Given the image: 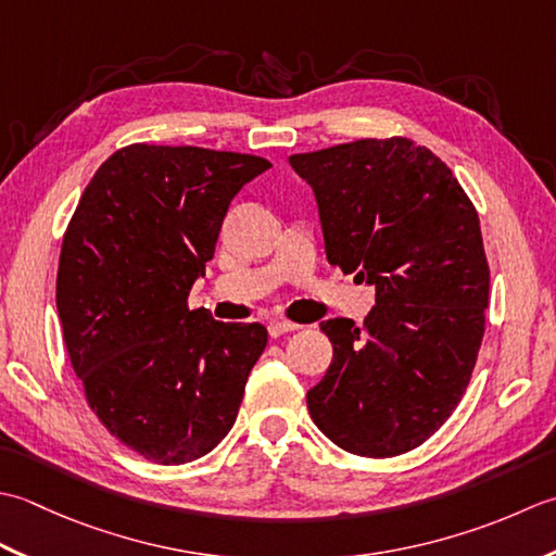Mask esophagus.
I'll return each mask as SVG.
<instances>
[{
	"instance_id": "1",
	"label": "esophagus",
	"mask_w": 556,
	"mask_h": 556,
	"mask_svg": "<svg viewBox=\"0 0 556 556\" xmlns=\"http://www.w3.org/2000/svg\"><path fill=\"white\" fill-rule=\"evenodd\" d=\"M298 328H300V324L288 321V319H270V321H268V333H270V338H280V336H286V333L298 331Z\"/></svg>"
}]
</instances>
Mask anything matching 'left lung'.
<instances>
[{"instance_id": "8db88e82", "label": "left lung", "mask_w": 556, "mask_h": 556, "mask_svg": "<svg viewBox=\"0 0 556 556\" xmlns=\"http://www.w3.org/2000/svg\"><path fill=\"white\" fill-rule=\"evenodd\" d=\"M290 165L314 189L328 264L377 286L365 324H321L333 359L309 415L350 453L401 456L448 420L478 362L490 304L478 211L451 167L405 136Z\"/></svg>"}]
</instances>
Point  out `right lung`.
<instances>
[{
	"instance_id": "right-lung-1",
	"label": "right lung",
	"mask_w": 556,
	"mask_h": 556,
	"mask_svg": "<svg viewBox=\"0 0 556 556\" xmlns=\"http://www.w3.org/2000/svg\"><path fill=\"white\" fill-rule=\"evenodd\" d=\"M268 167L247 153L131 143L98 167L66 225V353L100 425L146 460H197L237 420L268 331L215 321L187 300L230 201Z\"/></svg>"
}]
</instances>
